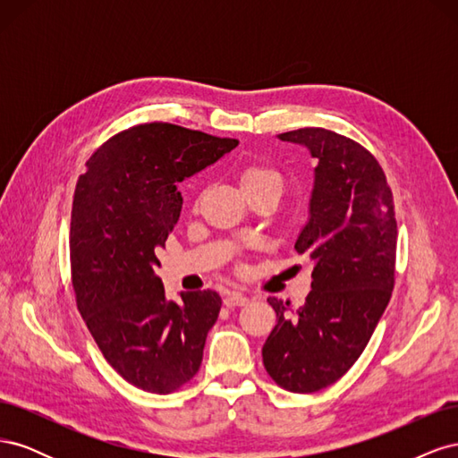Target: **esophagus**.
Returning <instances> with one entry per match:
<instances>
[{
	"mask_svg": "<svg viewBox=\"0 0 458 458\" xmlns=\"http://www.w3.org/2000/svg\"><path fill=\"white\" fill-rule=\"evenodd\" d=\"M224 303L227 308H234V306H244V303H248V298L242 294V293H227Z\"/></svg>",
	"mask_w": 458,
	"mask_h": 458,
	"instance_id": "34e87169",
	"label": "esophagus"
}]
</instances>
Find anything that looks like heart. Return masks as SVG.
Segmentation results:
<instances>
[{
	"mask_svg": "<svg viewBox=\"0 0 458 458\" xmlns=\"http://www.w3.org/2000/svg\"><path fill=\"white\" fill-rule=\"evenodd\" d=\"M241 185L244 191H256L261 187H283L281 175L261 164H246L241 172Z\"/></svg>",
	"mask_w": 458,
	"mask_h": 458,
	"instance_id": "obj_1",
	"label": "heart"
}]
</instances>
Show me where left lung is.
Masks as SVG:
<instances>
[{"label":"left lung","instance_id":"obj_1","mask_svg":"<svg viewBox=\"0 0 458 458\" xmlns=\"http://www.w3.org/2000/svg\"><path fill=\"white\" fill-rule=\"evenodd\" d=\"M279 137L308 147L317 162L310 221L294 244L313 263V283L298 310L267 300L276 325L261 355L276 386L311 394L352 369L392 298L395 206L382 165L350 137L325 128Z\"/></svg>","mask_w":458,"mask_h":458}]
</instances>
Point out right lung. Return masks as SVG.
<instances>
[{
	"label": "right lung",
	"mask_w": 458,
	"mask_h": 458,
	"mask_svg": "<svg viewBox=\"0 0 458 458\" xmlns=\"http://www.w3.org/2000/svg\"><path fill=\"white\" fill-rule=\"evenodd\" d=\"M239 145L168 122L110 137L78 177L71 219V275L78 310L123 380L172 394L200 369L217 321L216 290L165 300L155 269L179 214L177 183Z\"/></svg>",
	"instance_id": "obj_1"
}]
</instances>
